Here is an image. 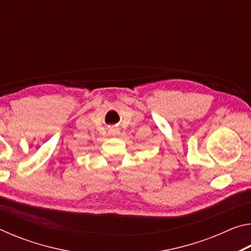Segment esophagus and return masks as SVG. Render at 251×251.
I'll list each match as a JSON object with an SVG mask.
<instances>
[{"instance_id": "obj_1", "label": "esophagus", "mask_w": 251, "mask_h": 251, "mask_svg": "<svg viewBox=\"0 0 251 251\" xmlns=\"http://www.w3.org/2000/svg\"><path fill=\"white\" fill-rule=\"evenodd\" d=\"M110 134H115V130H110Z\"/></svg>"}]
</instances>
